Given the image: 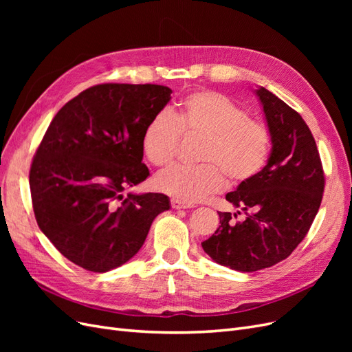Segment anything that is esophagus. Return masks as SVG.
<instances>
[{
	"mask_svg": "<svg viewBox=\"0 0 352 352\" xmlns=\"http://www.w3.org/2000/svg\"><path fill=\"white\" fill-rule=\"evenodd\" d=\"M170 204H172V207L175 210H180V208H192L195 207L192 202H185V201H180L177 198H172V201H170Z\"/></svg>",
	"mask_w": 352,
	"mask_h": 352,
	"instance_id": "34e87169",
	"label": "esophagus"
}]
</instances>
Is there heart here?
Listing matches in <instances>:
<instances>
[{
	"mask_svg": "<svg viewBox=\"0 0 352 352\" xmlns=\"http://www.w3.org/2000/svg\"><path fill=\"white\" fill-rule=\"evenodd\" d=\"M180 135L204 138L198 154L202 164L175 166L155 179L162 192L180 201L195 202L219 192L226 177L232 185L248 182L270 157L269 126L214 91L189 94L172 114L160 111L146 123L141 146L148 162L157 167L172 164Z\"/></svg>",
	"mask_w": 352,
	"mask_h": 352,
	"instance_id": "heart-1",
	"label": "heart"
}]
</instances>
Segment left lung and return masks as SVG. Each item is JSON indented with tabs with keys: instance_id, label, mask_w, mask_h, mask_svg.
Wrapping results in <instances>:
<instances>
[{
	"instance_id": "1",
	"label": "left lung",
	"mask_w": 352,
	"mask_h": 352,
	"mask_svg": "<svg viewBox=\"0 0 352 352\" xmlns=\"http://www.w3.org/2000/svg\"><path fill=\"white\" fill-rule=\"evenodd\" d=\"M255 95L272 133L269 162L226 194L238 211H219L220 226L201 243L216 263L243 273L289 257L310 230L324 190L320 155L302 117L263 87ZM241 212L245 219L238 221Z\"/></svg>"
}]
</instances>
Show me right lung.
Here are the masks:
<instances>
[{"instance_id":"obj_1","label":"right lung","mask_w":352,"mask_h":352,"mask_svg":"<svg viewBox=\"0 0 352 352\" xmlns=\"http://www.w3.org/2000/svg\"><path fill=\"white\" fill-rule=\"evenodd\" d=\"M162 85L104 83L56 114L30 166L39 229L67 260L105 273L141 250L154 219L170 208L163 194H127L150 176L142 163L146 123L170 101Z\"/></svg>"}]
</instances>
